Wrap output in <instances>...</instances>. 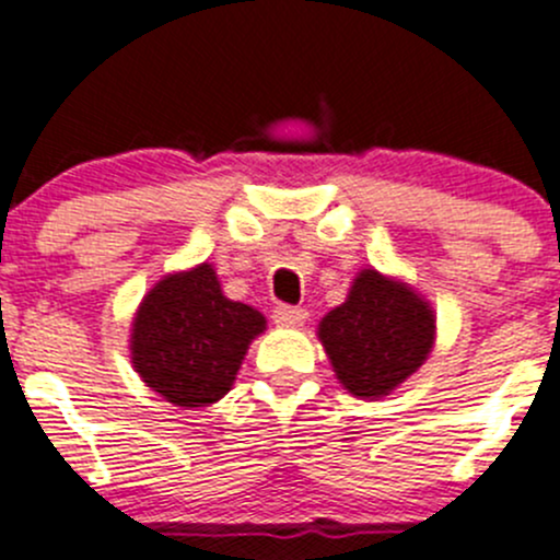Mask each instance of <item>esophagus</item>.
Instances as JSON below:
<instances>
[{
  "label": "esophagus",
  "instance_id": "34e87169",
  "mask_svg": "<svg viewBox=\"0 0 560 560\" xmlns=\"http://www.w3.org/2000/svg\"><path fill=\"white\" fill-rule=\"evenodd\" d=\"M275 324L280 326H302L304 318H307V313H304L302 307H293V304H278L272 313Z\"/></svg>",
  "mask_w": 560,
  "mask_h": 560
}]
</instances>
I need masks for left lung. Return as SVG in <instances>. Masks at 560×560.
Returning a JSON list of instances; mask_svg holds the SVG:
<instances>
[{
  "instance_id": "obj_1",
  "label": "left lung",
  "mask_w": 560,
  "mask_h": 560,
  "mask_svg": "<svg viewBox=\"0 0 560 560\" xmlns=\"http://www.w3.org/2000/svg\"><path fill=\"white\" fill-rule=\"evenodd\" d=\"M318 340L351 395L384 397L430 357L435 315L411 285L362 269L346 302L320 318Z\"/></svg>"
}]
</instances>
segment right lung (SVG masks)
Listing matches in <instances>:
<instances>
[{"label": "right lung", "instance_id": "add662e5", "mask_svg": "<svg viewBox=\"0 0 560 560\" xmlns=\"http://www.w3.org/2000/svg\"><path fill=\"white\" fill-rule=\"evenodd\" d=\"M267 329L250 304L220 288L212 264L165 275L132 318V368L149 389L179 408L229 395L247 348Z\"/></svg>", "mask_w": 560, "mask_h": 560}]
</instances>
